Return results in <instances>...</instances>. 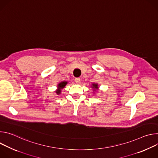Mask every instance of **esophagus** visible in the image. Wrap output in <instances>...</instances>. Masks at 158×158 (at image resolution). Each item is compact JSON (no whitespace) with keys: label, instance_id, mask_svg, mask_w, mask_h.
Returning <instances> with one entry per match:
<instances>
[{"label":"esophagus","instance_id":"1","mask_svg":"<svg viewBox=\"0 0 158 158\" xmlns=\"http://www.w3.org/2000/svg\"><path fill=\"white\" fill-rule=\"evenodd\" d=\"M75 81H76V82L77 84H79V83H80V81H81V79H80L79 77L76 78V79H75Z\"/></svg>","mask_w":158,"mask_h":158}]
</instances>
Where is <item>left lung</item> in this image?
<instances>
[{
  "instance_id": "8db88e82",
  "label": "left lung",
  "mask_w": 158,
  "mask_h": 158,
  "mask_svg": "<svg viewBox=\"0 0 158 158\" xmlns=\"http://www.w3.org/2000/svg\"><path fill=\"white\" fill-rule=\"evenodd\" d=\"M93 87H93L94 89H98V84H93Z\"/></svg>"
}]
</instances>
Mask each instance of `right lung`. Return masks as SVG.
<instances>
[{"instance_id":"obj_1","label":"right lung","mask_w":158,"mask_h":158,"mask_svg":"<svg viewBox=\"0 0 158 158\" xmlns=\"http://www.w3.org/2000/svg\"><path fill=\"white\" fill-rule=\"evenodd\" d=\"M67 82H60V83L58 84V89L56 91V93H57V94H59L60 93L61 89H62V88H64V87L65 86V85L67 84Z\"/></svg>"}]
</instances>
